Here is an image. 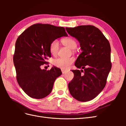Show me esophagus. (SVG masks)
Wrapping results in <instances>:
<instances>
[{"label":"esophagus","instance_id":"obj_1","mask_svg":"<svg viewBox=\"0 0 126 126\" xmlns=\"http://www.w3.org/2000/svg\"><path fill=\"white\" fill-rule=\"evenodd\" d=\"M62 73L63 74H66V72H67V71L65 70H63V69H62Z\"/></svg>","mask_w":126,"mask_h":126}]
</instances>
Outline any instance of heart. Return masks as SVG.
I'll return each instance as SVG.
<instances>
[{"instance_id": "1", "label": "heart", "mask_w": 126, "mask_h": 126, "mask_svg": "<svg viewBox=\"0 0 126 126\" xmlns=\"http://www.w3.org/2000/svg\"><path fill=\"white\" fill-rule=\"evenodd\" d=\"M62 43L66 46L69 47L72 50H75L77 47L78 43L76 40L72 37L64 38L62 40ZM59 49V43L56 40H53L49 46V50L51 54L56 55L58 53ZM75 59L73 58H58L53 61L54 65L62 69L66 70L69 69L71 64L74 62Z\"/></svg>"}]
</instances>
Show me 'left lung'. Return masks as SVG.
Here are the masks:
<instances>
[{"mask_svg": "<svg viewBox=\"0 0 126 126\" xmlns=\"http://www.w3.org/2000/svg\"><path fill=\"white\" fill-rule=\"evenodd\" d=\"M68 33L75 37L82 52L75 65L82 70H72L74 77L68 84L71 96L82 102L93 99L104 88L111 68V48L109 42L98 28L82 25L66 28Z\"/></svg>", "mask_w": 126, "mask_h": 126, "instance_id": "8db88e82", "label": "left lung"}]
</instances>
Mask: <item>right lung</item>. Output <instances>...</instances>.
<instances>
[{
  "instance_id": "add662e5",
  "label": "right lung",
  "mask_w": 126,
  "mask_h": 126,
  "mask_svg": "<svg viewBox=\"0 0 126 126\" xmlns=\"http://www.w3.org/2000/svg\"><path fill=\"white\" fill-rule=\"evenodd\" d=\"M64 28L50 24H36L30 26L17 38L13 57L19 85L30 97L42 99L52 91L57 77L62 75L56 67L41 69L51 57L49 46L58 38L67 36Z\"/></svg>"
}]
</instances>
